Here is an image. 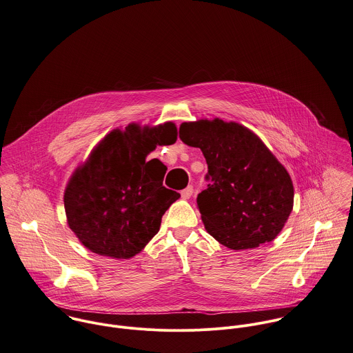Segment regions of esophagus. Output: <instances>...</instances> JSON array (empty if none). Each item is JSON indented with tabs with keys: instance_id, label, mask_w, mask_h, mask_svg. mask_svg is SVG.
Here are the masks:
<instances>
[{
	"instance_id": "esophagus-1",
	"label": "esophagus",
	"mask_w": 353,
	"mask_h": 353,
	"mask_svg": "<svg viewBox=\"0 0 353 353\" xmlns=\"http://www.w3.org/2000/svg\"><path fill=\"white\" fill-rule=\"evenodd\" d=\"M192 194H194V187L190 185V187H187L185 190L181 191V198L183 199H190L192 196Z\"/></svg>"
}]
</instances>
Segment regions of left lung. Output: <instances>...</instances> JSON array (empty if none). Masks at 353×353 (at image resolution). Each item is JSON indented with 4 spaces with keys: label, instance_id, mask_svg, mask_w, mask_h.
<instances>
[{
    "label": "left lung",
    "instance_id": "1",
    "mask_svg": "<svg viewBox=\"0 0 353 353\" xmlns=\"http://www.w3.org/2000/svg\"><path fill=\"white\" fill-rule=\"evenodd\" d=\"M180 139L199 147L209 172L198 209L209 234L230 250L273 241L293 209L289 173L252 131L219 119L183 123Z\"/></svg>",
    "mask_w": 353,
    "mask_h": 353
}]
</instances>
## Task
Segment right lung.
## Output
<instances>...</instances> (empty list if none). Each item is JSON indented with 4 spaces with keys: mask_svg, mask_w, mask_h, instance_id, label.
Instances as JSON below:
<instances>
[{
    "mask_svg": "<svg viewBox=\"0 0 353 353\" xmlns=\"http://www.w3.org/2000/svg\"><path fill=\"white\" fill-rule=\"evenodd\" d=\"M177 141V128L130 124L114 130L72 174L64 206L72 232L90 251L116 259L139 254L158 233L161 219L180 194L162 185L168 168L145 161L157 145Z\"/></svg>",
    "mask_w": 353,
    "mask_h": 353,
    "instance_id": "add662e5",
    "label": "right lung"
}]
</instances>
